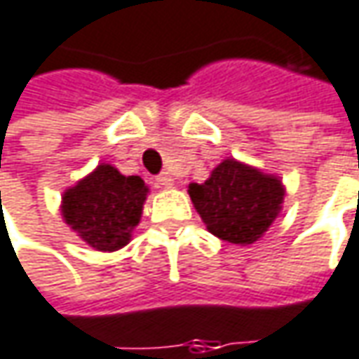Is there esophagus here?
<instances>
[{
  "label": "esophagus",
  "mask_w": 359,
  "mask_h": 359,
  "mask_svg": "<svg viewBox=\"0 0 359 359\" xmlns=\"http://www.w3.org/2000/svg\"><path fill=\"white\" fill-rule=\"evenodd\" d=\"M156 184H158L160 189H168V187H172L175 184V179L168 175V172H162L156 177Z\"/></svg>",
  "instance_id": "34e87169"
}]
</instances>
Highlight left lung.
<instances>
[{
    "instance_id": "obj_1",
    "label": "left lung",
    "mask_w": 359,
    "mask_h": 359,
    "mask_svg": "<svg viewBox=\"0 0 359 359\" xmlns=\"http://www.w3.org/2000/svg\"><path fill=\"white\" fill-rule=\"evenodd\" d=\"M189 195L213 236L227 243L250 245L280 215L286 189L276 175L225 158L205 182H191Z\"/></svg>"
}]
</instances>
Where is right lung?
Listing matches in <instances>:
<instances>
[{
  "label": "right lung",
  "instance_id": "obj_1",
  "mask_svg": "<svg viewBox=\"0 0 359 359\" xmlns=\"http://www.w3.org/2000/svg\"><path fill=\"white\" fill-rule=\"evenodd\" d=\"M148 193V184L140 177H126L116 166L101 162L62 193L60 213L97 252H116L132 240Z\"/></svg>",
  "mask_w": 359,
  "mask_h": 359
}]
</instances>
